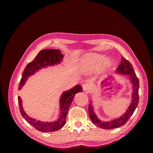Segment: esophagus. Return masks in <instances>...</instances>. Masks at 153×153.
Here are the masks:
<instances>
[{
    "mask_svg": "<svg viewBox=\"0 0 153 153\" xmlns=\"http://www.w3.org/2000/svg\"><path fill=\"white\" fill-rule=\"evenodd\" d=\"M83 88L86 93H90L92 90V85L89 83H85L83 85Z\"/></svg>",
    "mask_w": 153,
    "mask_h": 153,
    "instance_id": "esophagus-1",
    "label": "esophagus"
}]
</instances>
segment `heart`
I'll list each match as a JSON object with an SVG mask.
<instances>
[{
	"instance_id": "heart-1",
	"label": "heart",
	"mask_w": 153,
	"mask_h": 153,
	"mask_svg": "<svg viewBox=\"0 0 153 153\" xmlns=\"http://www.w3.org/2000/svg\"><path fill=\"white\" fill-rule=\"evenodd\" d=\"M107 59L100 55L91 54L87 56L83 62V66L87 70L98 71L107 64Z\"/></svg>"
}]
</instances>
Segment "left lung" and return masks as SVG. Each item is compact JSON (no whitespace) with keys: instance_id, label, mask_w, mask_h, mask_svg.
I'll use <instances>...</instances> for the list:
<instances>
[{"instance_id":"1","label":"left lung","mask_w":153,"mask_h":153,"mask_svg":"<svg viewBox=\"0 0 153 153\" xmlns=\"http://www.w3.org/2000/svg\"><path fill=\"white\" fill-rule=\"evenodd\" d=\"M116 72L119 74L129 75V78L130 79L131 82L133 84V100L131 103L128 107L127 111L123 115H122L119 118L109 122H104L99 120L93 111L92 104L90 103L88 105V112L90 119L96 125L103 129H113L115 128H119L125 125L128 122L130 117L134 113L139 103V79L136 76L132 65L131 64V63L128 60L125 59L123 56H122L121 62L116 70Z\"/></svg>"}]
</instances>
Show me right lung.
<instances>
[{
	"label": "right lung",
	"instance_id": "obj_1",
	"mask_svg": "<svg viewBox=\"0 0 153 153\" xmlns=\"http://www.w3.org/2000/svg\"><path fill=\"white\" fill-rule=\"evenodd\" d=\"M63 55L60 53V50L54 49H46L40 51L34 59L30 62L25 67L21 78L19 90L22 88L28 78L34 74L36 71H38L42 68L59 63L62 60ZM82 91L80 85H76L72 89L64 92L60 97V113L57 120L55 122H43L37 121L36 120L30 117L24 111L22 100L20 97H18V102L19 110L21 115L30 125L34 127L37 130L42 132H51L59 130L62 128L65 122L69 108L76 93Z\"/></svg>",
	"mask_w": 153,
	"mask_h": 153
}]
</instances>
